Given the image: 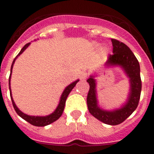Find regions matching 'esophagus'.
Returning a JSON list of instances; mask_svg holds the SVG:
<instances>
[{
	"label": "esophagus",
	"instance_id": "obj_1",
	"mask_svg": "<svg viewBox=\"0 0 154 154\" xmlns=\"http://www.w3.org/2000/svg\"><path fill=\"white\" fill-rule=\"evenodd\" d=\"M80 79H81L82 80H85L86 79L87 76H88V73L86 72H82L81 73H80Z\"/></svg>",
	"mask_w": 154,
	"mask_h": 154
}]
</instances>
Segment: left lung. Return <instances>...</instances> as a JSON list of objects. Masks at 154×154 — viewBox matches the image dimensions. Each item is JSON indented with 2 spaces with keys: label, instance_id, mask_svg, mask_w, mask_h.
<instances>
[{
  "label": "left lung",
  "instance_id": "8db88e82",
  "mask_svg": "<svg viewBox=\"0 0 154 154\" xmlns=\"http://www.w3.org/2000/svg\"><path fill=\"white\" fill-rule=\"evenodd\" d=\"M112 44V53L108 57L105 65L119 66L123 69L130 79V93L126 104L119 109L112 111L104 110L98 106L96 96V82L94 75L87 79L89 84V90L87 96V106L89 111L94 117L108 125L120 124L126 120L137 109L140 98L141 83L140 68L137 58L127 45L116 39H111Z\"/></svg>",
  "mask_w": 154,
  "mask_h": 154
}]
</instances>
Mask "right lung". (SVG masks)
<instances>
[{
	"instance_id": "right-lung-1",
	"label": "right lung",
	"mask_w": 154,
	"mask_h": 154,
	"mask_svg": "<svg viewBox=\"0 0 154 154\" xmlns=\"http://www.w3.org/2000/svg\"><path fill=\"white\" fill-rule=\"evenodd\" d=\"M31 43H28L26 44L24 47L22 48V49L21 50V51L18 53V55L16 56V58L14 59L13 62H12L11 65V73H10V76H9V89H10V96H11V99L12 101V104H13V106L14 110L16 111V112L17 113V115L19 116H21L22 119H24V120H26L27 122H28L29 123H31V125H33V126H47V125H49L51 123H52L53 122H55L56 121L57 119H59L61 116H62V112H63V110L65 109V101H66V99H67L68 96H69V94L70 93V92L72 90V89L75 86L76 83L78 82L79 80H76V81L73 82L72 83H71L70 85H68L66 88L65 89V90L63 91L62 92V96H61L60 98V101H59V103H58V106L57 108L55 109V110L52 113H51L50 115L45 116H29L27 115V114L24 113L21 111V110L19 109L17 107V106L15 105L14 102V99L12 98V94H11V72H12V69H13V65L14 64V62H15L16 58L19 56V55L22 54L23 51L24 50L26 49L30 45Z\"/></svg>"
}]
</instances>
